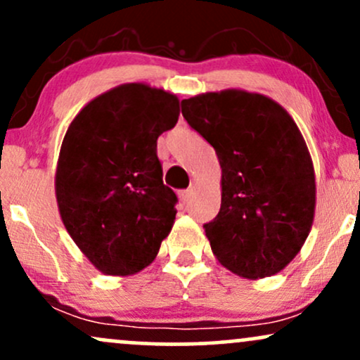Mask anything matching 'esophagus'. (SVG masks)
<instances>
[{
    "mask_svg": "<svg viewBox=\"0 0 360 360\" xmlns=\"http://www.w3.org/2000/svg\"><path fill=\"white\" fill-rule=\"evenodd\" d=\"M177 196H179V200L183 201V203H188L189 198H191V189H183V191L177 193Z\"/></svg>",
    "mask_w": 360,
    "mask_h": 360,
    "instance_id": "34e87169",
    "label": "esophagus"
}]
</instances>
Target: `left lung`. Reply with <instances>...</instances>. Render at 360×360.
I'll return each instance as SVG.
<instances>
[{
	"label": "left lung",
	"instance_id": "1",
	"mask_svg": "<svg viewBox=\"0 0 360 360\" xmlns=\"http://www.w3.org/2000/svg\"><path fill=\"white\" fill-rule=\"evenodd\" d=\"M181 106L221 167L220 212L205 225L214 257L245 279L278 274L315 218V167L298 125L279 103L243 89L198 94Z\"/></svg>",
	"mask_w": 360,
	"mask_h": 360
}]
</instances>
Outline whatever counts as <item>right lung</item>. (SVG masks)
<instances>
[{
    "label": "right lung",
    "instance_id": "obj_1",
    "mask_svg": "<svg viewBox=\"0 0 360 360\" xmlns=\"http://www.w3.org/2000/svg\"><path fill=\"white\" fill-rule=\"evenodd\" d=\"M179 118V98L146 82L100 94L62 140L56 198L65 230L106 276L154 262L176 220V194L162 183L157 139Z\"/></svg>",
    "mask_w": 360,
    "mask_h": 360
}]
</instances>
